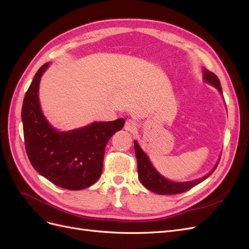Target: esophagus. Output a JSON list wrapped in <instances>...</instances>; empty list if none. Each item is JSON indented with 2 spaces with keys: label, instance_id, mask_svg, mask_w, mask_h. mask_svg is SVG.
Here are the masks:
<instances>
[{
  "label": "esophagus",
  "instance_id": "1",
  "mask_svg": "<svg viewBox=\"0 0 249 249\" xmlns=\"http://www.w3.org/2000/svg\"><path fill=\"white\" fill-rule=\"evenodd\" d=\"M137 123L134 122V120L132 119H127L125 122V124H124V130L129 131V132H135L137 130Z\"/></svg>",
  "mask_w": 249,
  "mask_h": 249
}]
</instances>
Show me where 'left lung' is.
I'll return each instance as SVG.
<instances>
[{
  "label": "left lung",
  "instance_id": "1",
  "mask_svg": "<svg viewBox=\"0 0 249 249\" xmlns=\"http://www.w3.org/2000/svg\"><path fill=\"white\" fill-rule=\"evenodd\" d=\"M203 77H205V80L208 83L214 85L222 93L220 81L214 72L205 70L203 71ZM134 146H135V154H136L137 163H138V176L141 183L145 188H147L148 190L158 194H166V195L178 194V193H183L190 190L191 188L198 185L199 183L202 182V180H205L207 178H209L211 175H212L214 170L216 169L218 163H219V161H218L214 169L206 177L198 178L196 180H192V182L175 183V182H170V180L163 178L161 175L158 173V171L153 167L152 163L149 162L148 158L144 153H143V150L140 148L137 142H134Z\"/></svg>",
  "mask_w": 249,
  "mask_h": 249
}]
</instances>
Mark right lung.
<instances>
[{
	"mask_svg": "<svg viewBox=\"0 0 249 249\" xmlns=\"http://www.w3.org/2000/svg\"><path fill=\"white\" fill-rule=\"evenodd\" d=\"M49 63L37 71L21 109L25 147L34 169L53 184L81 190L100 178L109 139L124 125V119L93 123L82 129L58 132L42 115L38 87Z\"/></svg>",
	"mask_w": 249,
	"mask_h": 249,
	"instance_id": "1",
	"label": "right lung"
}]
</instances>
